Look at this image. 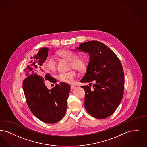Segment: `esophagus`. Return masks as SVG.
I'll list each match as a JSON object with an SVG mask.
<instances>
[{"label":"esophagus","instance_id":"obj_1","mask_svg":"<svg viewBox=\"0 0 147 147\" xmlns=\"http://www.w3.org/2000/svg\"><path fill=\"white\" fill-rule=\"evenodd\" d=\"M75 88H76V86H75L74 85H71V90H74Z\"/></svg>","mask_w":147,"mask_h":147}]
</instances>
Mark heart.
I'll return each mask as SVG.
<instances>
[{
	"instance_id": "b5f03b06",
	"label": "heart",
	"mask_w": 147,
	"mask_h": 147,
	"mask_svg": "<svg viewBox=\"0 0 147 147\" xmlns=\"http://www.w3.org/2000/svg\"><path fill=\"white\" fill-rule=\"evenodd\" d=\"M58 56L70 61L71 68H74L79 71L85 70L87 67V60L83 57H78V55L74 51L64 50L57 53ZM43 66L45 70L50 72L54 71L57 67V63L54 58L49 56L45 60ZM78 74L75 70L68 72H60L57 74V78L60 82L67 83H73Z\"/></svg>"
}]
</instances>
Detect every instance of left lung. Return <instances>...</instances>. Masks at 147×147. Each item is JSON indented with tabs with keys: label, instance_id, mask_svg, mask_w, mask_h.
<instances>
[{
	"label": "left lung",
	"instance_id": "obj_1",
	"mask_svg": "<svg viewBox=\"0 0 147 147\" xmlns=\"http://www.w3.org/2000/svg\"><path fill=\"white\" fill-rule=\"evenodd\" d=\"M77 51L88 53L90 61L81 82L96 81L93 90L81 86L85 91L84 107L90 115L105 119L115 112L121 101L124 90V73L117 55L102 43L92 40L80 45Z\"/></svg>",
	"mask_w": 147,
	"mask_h": 147
}]
</instances>
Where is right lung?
<instances>
[{
    "label": "right lung",
    "instance_id": "obj_1",
    "mask_svg": "<svg viewBox=\"0 0 147 147\" xmlns=\"http://www.w3.org/2000/svg\"><path fill=\"white\" fill-rule=\"evenodd\" d=\"M48 51V48H40L31 57L24 70L26 77L23 81V90L32 114L42 121L51 124L59 121L65 114L70 86L64 82L56 84L51 90L45 86V80L55 83V79L41 68Z\"/></svg>",
    "mask_w": 147,
    "mask_h": 147
}]
</instances>
